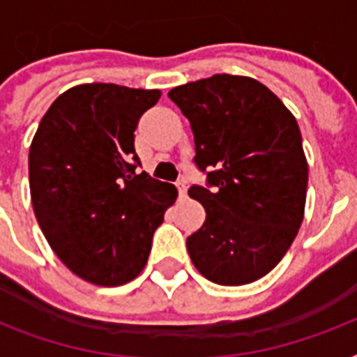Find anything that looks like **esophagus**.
<instances>
[{
  "label": "esophagus",
  "mask_w": 357,
  "mask_h": 357,
  "mask_svg": "<svg viewBox=\"0 0 357 357\" xmlns=\"http://www.w3.org/2000/svg\"><path fill=\"white\" fill-rule=\"evenodd\" d=\"M187 189H189V187H187V181H183V179H181V181H178L179 198H187Z\"/></svg>",
  "instance_id": "34e87169"
}]
</instances>
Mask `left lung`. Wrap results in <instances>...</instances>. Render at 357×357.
Instances as JSON below:
<instances>
[{
    "label": "left lung",
    "mask_w": 357,
    "mask_h": 357,
    "mask_svg": "<svg viewBox=\"0 0 357 357\" xmlns=\"http://www.w3.org/2000/svg\"><path fill=\"white\" fill-rule=\"evenodd\" d=\"M195 133L207 185L189 196L206 222L187 238L202 276L218 285L259 280L282 261L304 220L307 159L296 119L263 83L217 74L168 92Z\"/></svg>",
    "instance_id": "obj_1"
}]
</instances>
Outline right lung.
<instances>
[{"label": "right lung", "mask_w": 357, "mask_h": 357, "mask_svg": "<svg viewBox=\"0 0 357 357\" xmlns=\"http://www.w3.org/2000/svg\"><path fill=\"white\" fill-rule=\"evenodd\" d=\"M161 91L86 83L63 92L29 148V189L42 234L85 282L116 287L144 268L178 189L137 172L135 129Z\"/></svg>", "instance_id": "right-lung-1"}]
</instances>
